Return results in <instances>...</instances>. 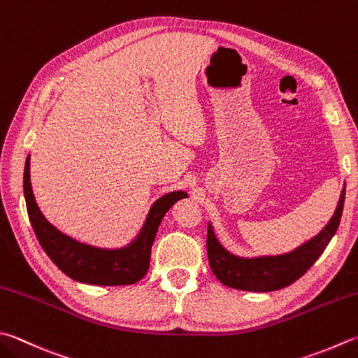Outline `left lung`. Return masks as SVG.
Masks as SVG:
<instances>
[{
	"mask_svg": "<svg viewBox=\"0 0 358 358\" xmlns=\"http://www.w3.org/2000/svg\"><path fill=\"white\" fill-rule=\"evenodd\" d=\"M346 188L343 187L334 217L322 231L294 251L271 257L243 259L221 246L213 227L207 229V255L213 274L222 285L246 292H274L292 285L307 273V269L324 252L329 241L338 229Z\"/></svg>",
	"mask_w": 358,
	"mask_h": 358,
	"instance_id": "8db88e82",
	"label": "left lung"
}]
</instances>
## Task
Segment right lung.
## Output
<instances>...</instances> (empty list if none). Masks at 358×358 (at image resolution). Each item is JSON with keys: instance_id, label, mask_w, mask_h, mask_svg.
<instances>
[{"instance_id": "1", "label": "right lung", "mask_w": 358, "mask_h": 358, "mask_svg": "<svg viewBox=\"0 0 358 358\" xmlns=\"http://www.w3.org/2000/svg\"><path fill=\"white\" fill-rule=\"evenodd\" d=\"M23 190L31 226L46 255L73 280L90 285H131L148 273L151 248L162 218L174 202L187 198L185 192H171L154 202L137 238L121 249H101L84 245L50 224L34 198L29 156L24 164Z\"/></svg>"}]
</instances>
